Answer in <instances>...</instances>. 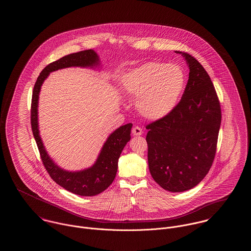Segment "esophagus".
<instances>
[{
	"instance_id": "34e87169",
	"label": "esophagus",
	"mask_w": 251,
	"mask_h": 251,
	"mask_svg": "<svg viewBox=\"0 0 251 251\" xmlns=\"http://www.w3.org/2000/svg\"><path fill=\"white\" fill-rule=\"evenodd\" d=\"M131 133H132L133 135H135V136H137V135H141V134H142V129H141L140 127H138V126H135V127H133V128H132V130H131Z\"/></svg>"
}]
</instances>
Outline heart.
Here are the masks:
<instances>
[{"label": "heart", "mask_w": 251, "mask_h": 251, "mask_svg": "<svg viewBox=\"0 0 251 251\" xmlns=\"http://www.w3.org/2000/svg\"><path fill=\"white\" fill-rule=\"evenodd\" d=\"M125 91L138 98L136 107L148 120L167 117L179 102L185 75L177 65L150 62L132 70L123 80Z\"/></svg>", "instance_id": "1"}]
</instances>
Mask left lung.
<instances>
[{"mask_svg": "<svg viewBox=\"0 0 251 251\" xmlns=\"http://www.w3.org/2000/svg\"><path fill=\"white\" fill-rule=\"evenodd\" d=\"M189 78L176 107L146 126L150 172L165 190L183 192L198 185L213 165L221 107L209 74L191 54L179 50Z\"/></svg>", "mask_w": 251, "mask_h": 251, "instance_id": "8db88e82", "label": "left lung"}]
</instances>
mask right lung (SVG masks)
<instances>
[{
    "label": "right lung",
    "mask_w": 251,
    "mask_h": 251,
    "mask_svg": "<svg viewBox=\"0 0 251 251\" xmlns=\"http://www.w3.org/2000/svg\"><path fill=\"white\" fill-rule=\"evenodd\" d=\"M99 57L93 50H85L66 55L43 69L34 86L31 103V126L43 166L50 177L57 184L73 194L91 197L104 191L113 182L118 171V162L122 150L131 139L132 124L128 123L110 134L93 167L83 171L70 172L56 166L49 157L41 141L37 125V103L40 87L50 72L69 67H93Z\"/></svg>",
    "instance_id": "add662e5"
}]
</instances>
